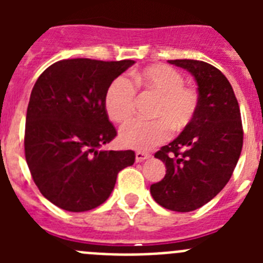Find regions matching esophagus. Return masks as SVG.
<instances>
[{
  "label": "esophagus",
  "mask_w": 263,
  "mask_h": 263,
  "mask_svg": "<svg viewBox=\"0 0 263 263\" xmlns=\"http://www.w3.org/2000/svg\"><path fill=\"white\" fill-rule=\"evenodd\" d=\"M150 158V154L147 153H143V152H137L136 153V160L137 162H143L145 159H148Z\"/></svg>",
  "instance_id": "1"
}]
</instances>
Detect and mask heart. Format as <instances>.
Masks as SVG:
<instances>
[{"instance_id":"heart-1","label":"heart","mask_w":263,"mask_h":263,"mask_svg":"<svg viewBox=\"0 0 263 263\" xmlns=\"http://www.w3.org/2000/svg\"><path fill=\"white\" fill-rule=\"evenodd\" d=\"M137 84L159 96L154 121L133 120L121 129L120 141L134 150H152L166 142L171 129L180 132L194 121L199 109V95L185 87L184 78L168 66H152L133 75ZM137 90L129 79H116L106 90L105 108L109 118L122 124L132 117Z\"/></svg>"}]
</instances>
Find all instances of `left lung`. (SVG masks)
Instances as JSON below:
<instances>
[{"instance_id":"obj_1","label":"left lung","mask_w":263,"mask_h":263,"mask_svg":"<svg viewBox=\"0 0 263 263\" xmlns=\"http://www.w3.org/2000/svg\"><path fill=\"white\" fill-rule=\"evenodd\" d=\"M168 63L194 76L199 109L191 124L155 153L166 164V175L152 184L150 192L166 210L191 212L229 182L242 150V122L233 88L220 69L200 60Z\"/></svg>"}]
</instances>
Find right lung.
Returning <instances> with one entry per match:
<instances>
[{
  "label": "right lung",
  "instance_id": "1",
  "mask_svg": "<svg viewBox=\"0 0 263 263\" xmlns=\"http://www.w3.org/2000/svg\"><path fill=\"white\" fill-rule=\"evenodd\" d=\"M134 60L66 59L53 63L31 90L25 157L43 196L62 210L85 212L110 196L132 150H103L117 136L105 108L109 85Z\"/></svg>",
  "mask_w": 263,
  "mask_h": 263
}]
</instances>
